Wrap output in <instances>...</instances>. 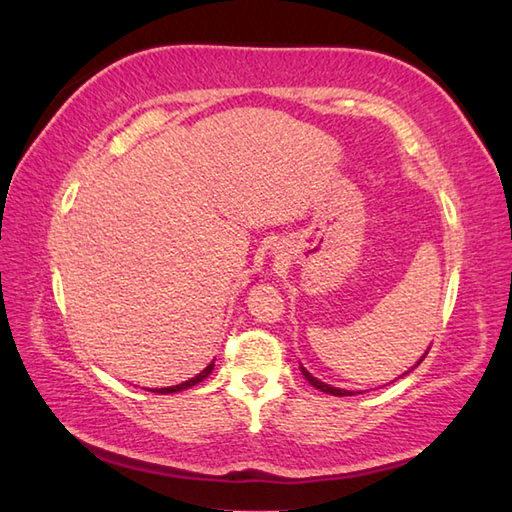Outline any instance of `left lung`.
Returning a JSON list of instances; mask_svg holds the SVG:
<instances>
[{
  "label": "left lung",
  "instance_id": "8db88e82",
  "mask_svg": "<svg viewBox=\"0 0 512 512\" xmlns=\"http://www.w3.org/2000/svg\"><path fill=\"white\" fill-rule=\"evenodd\" d=\"M424 356H427V352H424V354L420 356V361H418L416 365H413V367H418V365L422 363V358H424ZM299 367H301V374H303V378H306L312 387H317L319 391H325V394H332V396H354V394H356V391L341 389V387H332V385H328V383H323V380H319L317 376H312L306 367H303V365H299ZM413 367H411V369H413ZM411 369H409V372H411ZM409 372H405V374H409ZM405 374H402V376H405Z\"/></svg>",
  "mask_w": 512,
  "mask_h": 512
}]
</instances>
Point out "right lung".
Returning <instances> with one entry per match:
<instances>
[{
	"instance_id": "obj_1",
	"label": "right lung",
	"mask_w": 512,
	"mask_h": 512,
	"mask_svg": "<svg viewBox=\"0 0 512 512\" xmlns=\"http://www.w3.org/2000/svg\"><path fill=\"white\" fill-rule=\"evenodd\" d=\"M213 365H215V361H211L209 365H206L202 372L198 374V376H193V378H189V380H184V383H180V385H173V387H162V389H149V391H158V394H173V391H182V389H189V387H193V385H198V383H202V380L209 376L211 372H213Z\"/></svg>"
}]
</instances>
